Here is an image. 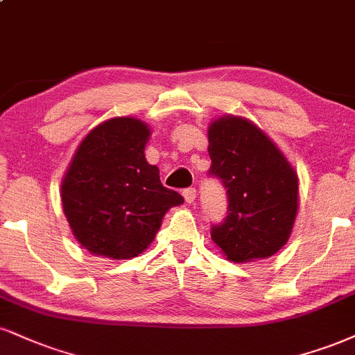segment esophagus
<instances>
[{"label": "esophagus", "mask_w": 355, "mask_h": 355, "mask_svg": "<svg viewBox=\"0 0 355 355\" xmlns=\"http://www.w3.org/2000/svg\"><path fill=\"white\" fill-rule=\"evenodd\" d=\"M183 198L187 203H193L196 198V190L195 189H185L183 190Z\"/></svg>", "instance_id": "1"}]
</instances>
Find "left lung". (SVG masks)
Here are the masks:
<instances>
[{"label":"left lung","instance_id":"8db88e82","mask_svg":"<svg viewBox=\"0 0 355 355\" xmlns=\"http://www.w3.org/2000/svg\"><path fill=\"white\" fill-rule=\"evenodd\" d=\"M211 177L228 195V215L211 240L230 261L270 258L288 243L297 215V175L253 122L225 115L208 127Z\"/></svg>","mask_w":355,"mask_h":355}]
</instances>
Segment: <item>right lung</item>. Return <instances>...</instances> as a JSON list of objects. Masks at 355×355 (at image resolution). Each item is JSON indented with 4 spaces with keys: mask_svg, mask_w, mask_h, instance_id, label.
<instances>
[{
    "mask_svg": "<svg viewBox=\"0 0 355 355\" xmlns=\"http://www.w3.org/2000/svg\"><path fill=\"white\" fill-rule=\"evenodd\" d=\"M147 123L115 117L85 135L61 183L62 210L89 253L110 259L139 256L153 241L164 215L183 203L145 160Z\"/></svg>",
    "mask_w": 355,
    "mask_h": 355,
    "instance_id": "obj_1",
    "label": "right lung"
}]
</instances>
